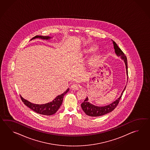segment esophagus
<instances>
[{"instance_id":"esophagus-1","label":"esophagus","mask_w":150,"mask_h":150,"mask_svg":"<svg viewBox=\"0 0 150 150\" xmlns=\"http://www.w3.org/2000/svg\"><path fill=\"white\" fill-rule=\"evenodd\" d=\"M71 88H72V89H73V90H76H76H78V89H79V86H78L77 84H76V83H74V84H73V85L71 86Z\"/></svg>"}]
</instances>
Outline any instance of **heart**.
Masks as SVG:
<instances>
[{
    "label": "heart",
    "instance_id": "1",
    "mask_svg": "<svg viewBox=\"0 0 150 150\" xmlns=\"http://www.w3.org/2000/svg\"><path fill=\"white\" fill-rule=\"evenodd\" d=\"M98 47L96 46H93V47H91L85 50V52L86 53H88V52H91L93 51H96V50L97 49Z\"/></svg>",
    "mask_w": 150,
    "mask_h": 150
}]
</instances>
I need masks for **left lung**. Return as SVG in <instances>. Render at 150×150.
Returning a JSON list of instances; mask_svg holds the SVG:
<instances>
[{"label":"left lung","mask_w":150,"mask_h":150,"mask_svg":"<svg viewBox=\"0 0 150 150\" xmlns=\"http://www.w3.org/2000/svg\"><path fill=\"white\" fill-rule=\"evenodd\" d=\"M112 41L114 45L115 54L117 55V56L118 57L120 56L121 58L125 62V69H126V74L127 75V79H128L127 76H127V58L125 56V54L123 52V51H122L121 49L118 47V45L115 42L112 40ZM125 88H126V86H125V88L123 89V91H122L121 96H120L118 98L116 99L114 102L105 106H98V105H93L88 101V98L87 97L86 99L84 100V101L81 104V107L82 108L83 111L86 115L89 116H92V117L100 116L107 114L109 112H110L116 107V106L118 105L119 101L121 98L122 96L123 95V93L124 92Z\"/></svg>","instance_id":"left-lung-1"}]
</instances>
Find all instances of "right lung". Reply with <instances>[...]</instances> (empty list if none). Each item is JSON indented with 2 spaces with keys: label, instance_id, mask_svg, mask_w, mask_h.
Listing matches in <instances>:
<instances>
[{
  "label": "right lung",
  "instance_id": "right-lung-1",
  "mask_svg": "<svg viewBox=\"0 0 150 150\" xmlns=\"http://www.w3.org/2000/svg\"><path fill=\"white\" fill-rule=\"evenodd\" d=\"M52 38V37L48 36L37 35L34 38H32L30 41L36 38L42 39L43 40H49ZM69 90L70 88H68L64 93H63L62 94H61L59 96H57L52 101L45 104L39 105V104L33 103L32 102H29L28 100L23 98L21 96V99L22 100L23 102L24 103V104L27 107L31 109L32 110L41 115L50 116L55 114L60 108L61 105L63 102L64 96L69 91Z\"/></svg>",
  "mask_w": 150,
  "mask_h": 150
}]
</instances>
